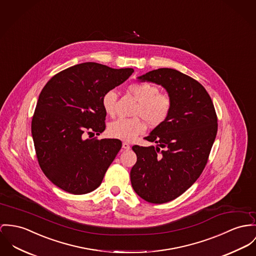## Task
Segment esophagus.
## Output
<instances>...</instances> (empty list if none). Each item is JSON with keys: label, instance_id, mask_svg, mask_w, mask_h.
Returning a JSON list of instances; mask_svg holds the SVG:
<instances>
[{"label": "esophagus", "instance_id": "esophagus-1", "mask_svg": "<svg viewBox=\"0 0 256 256\" xmlns=\"http://www.w3.org/2000/svg\"><path fill=\"white\" fill-rule=\"evenodd\" d=\"M122 148L124 150H130V145L128 142H122Z\"/></svg>", "mask_w": 256, "mask_h": 256}]
</instances>
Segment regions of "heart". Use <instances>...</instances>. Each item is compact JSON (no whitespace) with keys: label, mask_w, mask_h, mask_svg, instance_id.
<instances>
[{"label":"heart","mask_w":256,"mask_h":256,"mask_svg":"<svg viewBox=\"0 0 256 256\" xmlns=\"http://www.w3.org/2000/svg\"><path fill=\"white\" fill-rule=\"evenodd\" d=\"M128 90L139 102L134 115L142 117L151 126H158L168 118L172 110V99L166 94H158L156 86L149 82H136ZM117 98L115 90H109L103 94L101 103L107 115L115 114ZM145 128L141 118H118L109 124L108 132L112 138L132 141L144 132Z\"/></svg>","instance_id":"heart-1"}]
</instances>
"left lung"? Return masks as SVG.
I'll return each instance as SVG.
<instances>
[{
  "label": "left lung",
  "instance_id": "1",
  "mask_svg": "<svg viewBox=\"0 0 256 256\" xmlns=\"http://www.w3.org/2000/svg\"><path fill=\"white\" fill-rule=\"evenodd\" d=\"M162 86L172 99L168 118L145 138L156 143L132 146L138 156L130 181L138 196L164 204L182 195L202 172L217 134L214 103L196 80L170 68L138 77Z\"/></svg>",
  "mask_w": 256,
  "mask_h": 256
}]
</instances>
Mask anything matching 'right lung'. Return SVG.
I'll list each match as a JSON object with an SVG mask.
<instances>
[{
  "label": "right lung",
  "instance_id": "1",
  "mask_svg": "<svg viewBox=\"0 0 256 256\" xmlns=\"http://www.w3.org/2000/svg\"><path fill=\"white\" fill-rule=\"evenodd\" d=\"M134 72L86 62L59 72L42 90L32 138L42 172L60 189L82 195L101 184L122 148L118 139H90L105 130L101 99Z\"/></svg>",
  "mask_w": 256,
  "mask_h": 256
}]
</instances>
